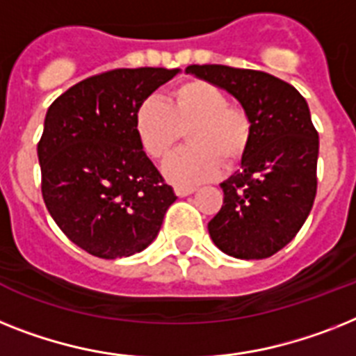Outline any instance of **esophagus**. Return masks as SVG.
<instances>
[{
	"mask_svg": "<svg viewBox=\"0 0 356 356\" xmlns=\"http://www.w3.org/2000/svg\"><path fill=\"white\" fill-rule=\"evenodd\" d=\"M176 196H189L195 193V187H176Z\"/></svg>",
	"mask_w": 356,
	"mask_h": 356,
	"instance_id": "1",
	"label": "esophagus"
}]
</instances>
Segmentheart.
Instances as JSON below:
<instances>
[{
	"label": "heart",
	"mask_w": 356,
	"mask_h": 356,
	"mask_svg": "<svg viewBox=\"0 0 356 356\" xmlns=\"http://www.w3.org/2000/svg\"><path fill=\"white\" fill-rule=\"evenodd\" d=\"M134 132L152 160H165L185 134L187 149L163 165V176L180 187L213 180L220 167L242 161L252 140V120L242 105L205 79H185L171 87L165 102L147 98L134 113Z\"/></svg>",
	"instance_id": "1"
}]
</instances>
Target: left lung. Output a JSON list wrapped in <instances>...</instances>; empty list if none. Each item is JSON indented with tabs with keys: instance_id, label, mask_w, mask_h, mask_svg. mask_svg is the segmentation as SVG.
<instances>
[{
	"instance_id": "obj_1",
	"label": "left lung",
	"mask_w": 356,
	"mask_h": 356,
	"mask_svg": "<svg viewBox=\"0 0 356 356\" xmlns=\"http://www.w3.org/2000/svg\"><path fill=\"white\" fill-rule=\"evenodd\" d=\"M185 72L233 94L252 120L240 169L220 184L224 205L207 225L214 245L242 260L273 257L300 231L316 196L318 132L307 102L262 70L189 65Z\"/></svg>"
}]
</instances>
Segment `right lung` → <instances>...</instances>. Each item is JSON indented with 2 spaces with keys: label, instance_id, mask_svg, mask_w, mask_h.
Returning <instances> with one entry per match:
<instances>
[{
  "label": "right lung",
  "instance_id": "obj_1",
  "mask_svg": "<svg viewBox=\"0 0 356 356\" xmlns=\"http://www.w3.org/2000/svg\"><path fill=\"white\" fill-rule=\"evenodd\" d=\"M180 69L140 67L90 76L56 98L38 143L41 195L58 227L92 257L140 252L176 195L134 132V113Z\"/></svg>",
  "mask_w": 356,
  "mask_h": 356
}]
</instances>
